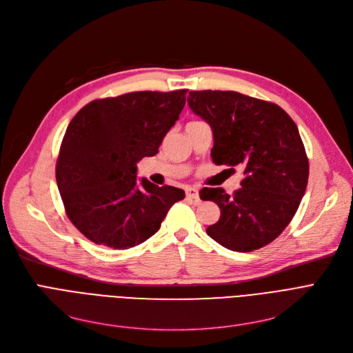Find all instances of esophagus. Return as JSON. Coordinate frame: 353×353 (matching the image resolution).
I'll use <instances>...</instances> for the list:
<instances>
[{"instance_id": "obj_1", "label": "esophagus", "mask_w": 353, "mask_h": 353, "mask_svg": "<svg viewBox=\"0 0 353 353\" xmlns=\"http://www.w3.org/2000/svg\"><path fill=\"white\" fill-rule=\"evenodd\" d=\"M186 196L194 201H199V190L196 188H186Z\"/></svg>"}]
</instances>
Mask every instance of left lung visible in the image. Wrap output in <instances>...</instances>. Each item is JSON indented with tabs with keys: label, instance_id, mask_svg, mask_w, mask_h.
I'll return each instance as SVG.
<instances>
[{
	"label": "left lung",
	"instance_id": "obj_1",
	"mask_svg": "<svg viewBox=\"0 0 353 353\" xmlns=\"http://www.w3.org/2000/svg\"><path fill=\"white\" fill-rule=\"evenodd\" d=\"M189 96L193 113L213 130V163L233 172L239 165L245 174L232 196L220 188L200 190V199L217 203L221 213L208 234L233 252L269 245L290 223L307 186L309 160L298 127L282 107L237 91Z\"/></svg>",
	"mask_w": 353,
	"mask_h": 353
}]
</instances>
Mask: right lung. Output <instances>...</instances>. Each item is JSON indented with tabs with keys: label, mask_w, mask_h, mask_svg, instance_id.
Returning a JSON list of instances; mask_svg holds the SVG:
<instances>
[{
	"label": "right lung",
	"mask_w": 353,
	"mask_h": 353,
	"mask_svg": "<svg viewBox=\"0 0 353 353\" xmlns=\"http://www.w3.org/2000/svg\"><path fill=\"white\" fill-rule=\"evenodd\" d=\"M188 90L134 91L85 104L70 121L55 164L64 209L96 245L128 249L159 229L184 192L137 181V161L159 147L186 104Z\"/></svg>",
	"instance_id": "right-lung-1"
}]
</instances>
